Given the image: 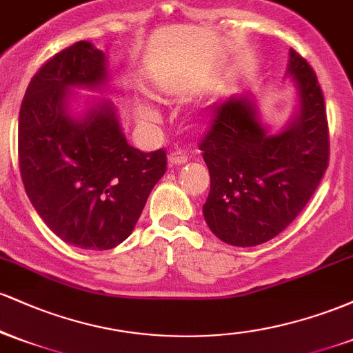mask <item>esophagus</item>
<instances>
[{"label": "esophagus", "instance_id": "esophagus-1", "mask_svg": "<svg viewBox=\"0 0 353 353\" xmlns=\"http://www.w3.org/2000/svg\"><path fill=\"white\" fill-rule=\"evenodd\" d=\"M188 163V152L185 151H176L169 156V165H181Z\"/></svg>", "mask_w": 353, "mask_h": 353}]
</instances>
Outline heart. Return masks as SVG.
I'll return each instance as SVG.
<instances>
[{
	"mask_svg": "<svg viewBox=\"0 0 353 353\" xmlns=\"http://www.w3.org/2000/svg\"><path fill=\"white\" fill-rule=\"evenodd\" d=\"M136 116L139 117L143 123H156V121L161 117L157 108L154 106V104L149 103V101H137Z\"/></svg>",
	"mask_w": 353,
	"mask_h": 353,
	"instance_id": "obj_1",
	"label": "heart"
}]
</instances>
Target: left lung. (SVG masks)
<instances>
[{
  "mask_svg": "<svg viewBox=\"0 0 353 353\" xmlns=\"http://www.w3.org/2000/svg\"><path fill=\"white\" fill-rule=\"evenodd\" d=\"M287 76L297 91L294 116L274 131L262 123L252 94L214 104V119L201 141L210 174L202 205L214 236L254 247L281 234L305 208L329 165L325 104L315 72L294 50Z\"/></svg>",
  "mask_w": 353,
  "mask_h": 353,
  "instance_id": "obj_1",
  "label": "left lung"
}]
</instances>
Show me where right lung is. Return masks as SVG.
<instances>
[{
    "instance_id": "1",
    "label": "right lung",
    "mask_w": 353,
    "mask_h": 353,
    "mask_svg": "<svg viewBox=\"0 0 353 353\" xmlns=\"http://www.w3.org/2000/svg\"><path fill=\"white\" fill-rule=\"evenodd\" d=\"M108 58L78 41L31 79L19 109V171L31 204L66 244L109 250L131 236L145 201L164 176L163 149L128 144L112 101Z\"/></svg>"
}]
</instances>
